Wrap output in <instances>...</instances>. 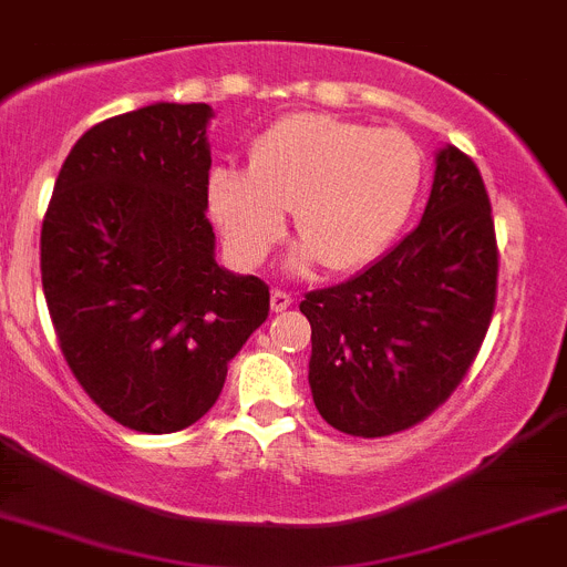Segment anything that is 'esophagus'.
<instances>
[{"label":"esophagus","instance_id":"1","mask_svg":"<svg viewBox=\"0 0 567 567\" xmlns=\"http://www.w3.org/2000/svg\"><path fill=\"white\" fill-rule=\"evenodd\" d=\"M269 306H272V311H287L292 306V295L284 292V289H275L272 298H269Z\"/></svg>","mask_w":567,"mask_h":567}]
</instances>
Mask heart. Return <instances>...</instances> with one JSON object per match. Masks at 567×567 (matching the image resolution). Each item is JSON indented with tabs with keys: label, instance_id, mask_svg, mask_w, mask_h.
I'll list each match as a JSON object with an SVG mask.
<instances>
[{
	"label": "heart",
	"instance_id": "obj_1",
	"mask_svg": "<svg viewBox=\"0 0 567 567\" xmlns=\"http://www.w3.org/2000/svg\"><path fill=\"white\" fill-rule=\"evenodd\" d=\"M424 154L399 128H368L331 114L280 117L249 145L247 171L207 176V210L233 258L256 267L292 210L300 258L331 272L371 264L408 219L422 188Z\"/></svg>",
	"mask_w": 567,
	"mask_h": 567
}]
</instances>
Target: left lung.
<instances>
[{
    "label": "left lung",
    "instance_id": "obj_1",
    "mask_svg": "<svg viewBox=\"0 0 567 567\" xmlns=\"http://www.w3.org/2000/svg\"><path fill=\"white\" fill-rule=\"evenodd\" d=\"M495 298L489 194L472 157L446 145L419 227L351 280L300 300L320 415L360 439L424 422L464 382Z\"/></svg>",
    "mask_w": 567,
    "mask_h": 567
}]
</instances>
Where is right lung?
Wrapping results in <instances>:
<instances>
[{
    "label": "right lung",
    "mask_w": 567,
    "mask_h": 567,
    "mask_svg": "<svg viewBox=\"0 0 567 567\" xmlns=\"http://www.w3.org/2000/svg\"><path fill=\"white\" fill-rule=\"evenodd\" d=\"M207 103L97 123L61 165L41 225V284L86 396L137 433H176L216 404L267 320L269 287L216 264Z\"/></svg>",
    "instance_id": "obj_1"
}]
</instances>
